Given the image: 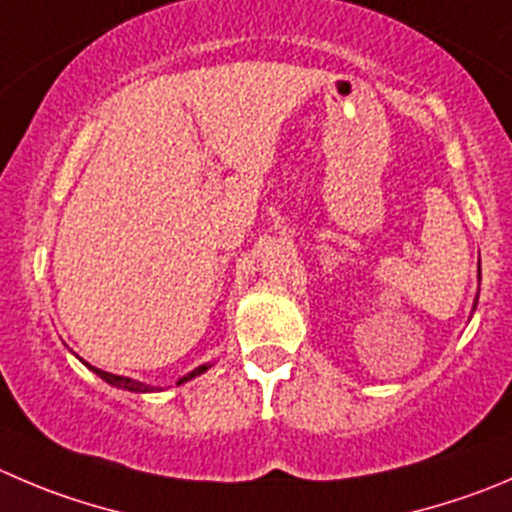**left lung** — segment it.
<instances>
[{"label": "left lung", "mask_w": 512, "mask_h": 512, "mask_svg": "<svg viewBox=\"0 0 512 512\" xmlns=\"http://www.w3.org/2000/svg\"><path fill=\"white\" fill-rule=\"evenodd\" d=\"M478 296H480V291H478ZM475 306H478V299H475ZM475 306H472V311H475Z\"/></svg>", "instance_id": "left-lung-1"}]
</instances>
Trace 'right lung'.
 Instances as JSON below:
<instances>
[{"instance_id":"right-lung-1","label":"right lung","mask_w":512,"mask_h":512,"mask_svg":"<svg viewBox=\"0 0 512 512\" xmlns=\"http://www.w3.org/2000/svg\"><path fill=\"white\" fill-rule=\"evenodd\" d=\"M87 367H90V364H87ZM90 369H92V372L97 374V377H100V379H105L107 384H113V387H120V389H128V392H135V394H140V392H155V389H158V387H150V384H145V382H138V379H130V377H120V374L102 372V369H97V367H90ZM208 369H211V364H201V367H198V369H193L191 374H186V377L180 379L178 384L188 382V379L198 377V374L208 372Z\"/></svg>"}]
</instances>
